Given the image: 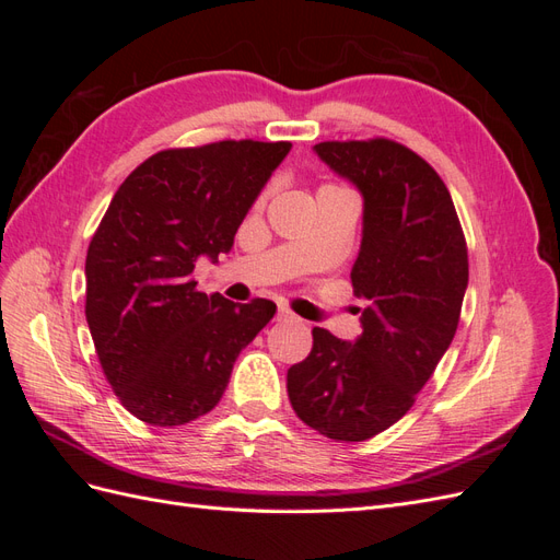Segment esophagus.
Returning a JSON list of instances; mask_svg holds the SVG:
<instances>
[{
    "label": "esophagus",
    "mask_w": 560,
    "mask_h": 560,
    "mask_svg": "<svg viewBox=\"0 0 560 560\" xmlns=\"http://www.w3.org/2000/svg\"><path fill=\"white\" fill-rule=\"evenodd\" d=\"M276 319L278 322H292V319H296V315L290 308H278V317Z\"/></svg>",
    "instance_id": "esophagus-1"
}]
</instances>
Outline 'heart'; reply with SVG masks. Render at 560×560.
I'll return each mask as SVG.
<instances>
[{
  "instance_id": "b5f03b06",
  "label": "heart",
  "mask_w": 560,
  "mask_h": 560,
  "mask_svg": "<svg viewBox=\"0 0 560 560\" xmlns=\"http://www.w3.org/2000/svg\"><path fill=\"white\" fill-rule=\"evenodd\" d=\"M327 186H329V184H327Z\"/></svg>"
}]
</instances>
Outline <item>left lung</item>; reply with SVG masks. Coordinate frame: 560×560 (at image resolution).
Masks as SVG:
<instances>
[{"mask_svg":"<svg viewBox=\"0 0 560 560\" xmlns=\"http://www.w3.org/2000/svg\"><path fill=\"white\" fill-rule=\"evenodd\" d=\"M315 154L364 198L352 290L369 306L348 343L313 329L287 371L292 409L334 442H364L411 409L448 350L467 290V243L434 167L399 142H319Z\"/></svg>","mask_w":560,"mask_h":560,"instance_id":"8db88e82","label":"left lung"}]
</instances>
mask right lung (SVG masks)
Segmentation results:
<instances>
[{"instance_id": "1", "label": "right lung", "mask_w": 560, "mask_h": 560, "mask_svg": "<svg viewBox=\"0 0 560 560\" xmlns=\"http://www.w3.org/2000/svg\"><path fill=\"white\" fill-rule=\"evenodd\" d=\"M290 142L222 140L163 149L118 186L86 254V319L116 397L142 422L212 411L233 362L276 303L202 294L198 257L219 259Z\"/></svg>"}]
</instances>
